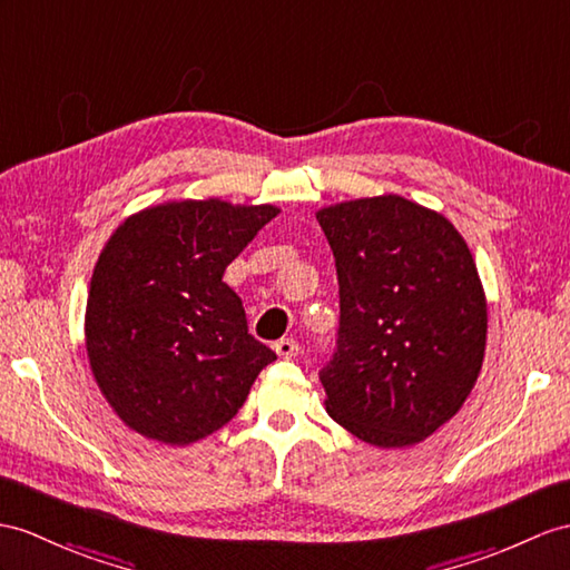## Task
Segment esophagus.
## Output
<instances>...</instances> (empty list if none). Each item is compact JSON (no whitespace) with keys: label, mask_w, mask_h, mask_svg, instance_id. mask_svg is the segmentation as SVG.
Returning <instances> with one entry per match:
<instances>
[{"label":"esophagus","mask_w":570,"mask_h":570,"mask_svg":"<svg viewBox=\"0 0 570 570\" xmlns=\"http://www.w3.org/2000/svg\"><path fill=\"white\" fill-rule=\"evenodd\" d=\"M273 348H275L277 355L289 360V357H295L299 353V343L295 338H281V341H275Z\"/></svg>","instance_id":"esophagus-1"}]
</instances>
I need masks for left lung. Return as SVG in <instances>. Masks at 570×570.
Returning <instances> with one entry per match:
<instances>
[{
    "instance_id": "1",
    "label": "left lung",
    "mask_w": 570,
    "mask_h": 570,
    "mask_svg": "<svg viewBox=\"0 0 570 570\" xmlns=\"http://www.w3.org/2000/svg\"><path fill=\"white\" fill-rule=\"evenodd\" d=\"M336 258L341 324L318 372L326 411L374 448H406L462 409L485 351L476 263L448 217L401 196L316 213Z\"/></svg>"
}]
</instances>
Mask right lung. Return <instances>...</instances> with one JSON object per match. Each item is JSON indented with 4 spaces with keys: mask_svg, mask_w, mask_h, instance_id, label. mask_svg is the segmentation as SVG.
<instances>
[{
    "mask_svg": "<svg viewBox=\"0 0 570 570\" xmlns=\"http://www.w3.org/2000/svg\"><path fill=\"white\" fill-rule=\"evenodd\" d=\"M275 205L171 200L130 215L96 261L87 355L118 419L164 445L229 423L275 353L248 333L225 268Z\"/></svg>",
    "mask_w": 570,
    "mask_h": 570,
    "instance_id": "1",
    "label": "right lung"
}]
</instances>
